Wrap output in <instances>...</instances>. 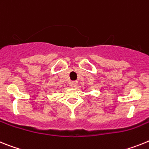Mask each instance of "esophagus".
Listing matches in <instances>:
<instances>
[{"mask_svg": "<svg viewBox=\"0 0 149 149\" xmlns=\"http://www.w3.org/2000/svg\"><path fill=\"white\" fill-rule=\"evenodd\" d=\"M70 85L72 87L76 88L77 87V85H78V82L77 81H73V82H70Z\"/></svg>", "mask_w": 149, "mask_h": 149, "instance_id": "1", "label": "esophagus"}]
</instances>
